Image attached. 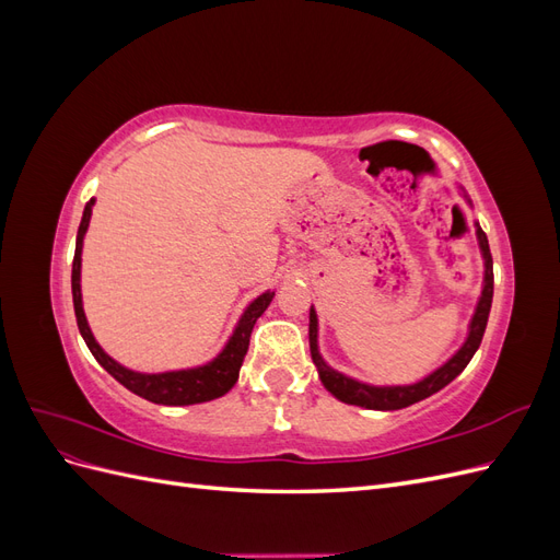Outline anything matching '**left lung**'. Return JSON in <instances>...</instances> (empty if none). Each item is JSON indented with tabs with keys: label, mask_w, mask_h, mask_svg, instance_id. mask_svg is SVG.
<instances>
[{
	"label": "left lung",
	"mask_w": 560,
	"mask_h": 560,
	"mask_svg": "<svg viewBox=\"0 0 560 560\" xmlns=\"http://www.w3.org/2000/svg\"><path fill=\"white\" fill-rule=\"evenodd\" d=\"M477 238H479V247L483 254L486 261V273H483V292L481 299L477 303V311H474V317L469 322V334L467 341L463 343V348L457 350L453 358L439 366L436 371L428 378H422L413 385H366L354 378H348L343 374H338L331 366H327V362L319 358L317 352V315L311 308V325H308V336H311V354L313 362L317 366V374L322 385H325L329 393L341 399L346 404H354V406H364V409H376V411H397L404 409V406H411L420 399H425L439 389L446 387L460 371L469 364V360L474 358V352L481 346V338L488 325V313H490V303H493V257H490V247H488V238L486 233L481 231V226L477 224Z\"/></svg>",
	"instance_id": "obj_1"
}]
</instances>
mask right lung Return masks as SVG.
Listing matches in <instances>:
<instances>
[{
    "mask_svg": "<svg viewBox=\"0 0 560 560\" xmlns=\"http://www.w3.org/2000/svg\"><path fill=\"white\" fill-rule=\"evenodd\" d=\"M93 198L83 208V217L77 233V249H74V261H72V299H74V313H77V325L79 331L86 341L93 358L103 364L109 374L128 387L130 393L140 395L142 399H149L154 404L165 406H186V404H200L210 401L226 395L229 389L238 381L243 360L249 348V334L254 329V322L261 317V313L268 308V303L273 301L276 292H264L259 299H254L247 311L243 313L238 327H235L233 336L224 350L217 354V358L208 364L196 366V369H182V371H165V374H140V371H130L126 366L112 360L109 354L97 346V341L91 334V327L83 315V303H81V247H83V235L89 231L91 212H93Z\"/></svg>",
    "mask_w": 560,
    "mask_h": 560,
    "instance_id": "obj_1",
    "label": "right lung"
}]
</instances>
